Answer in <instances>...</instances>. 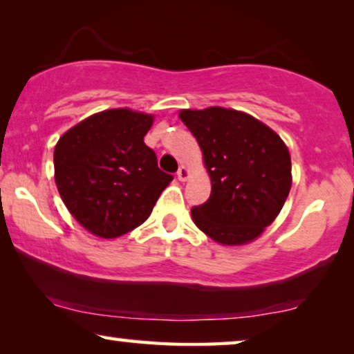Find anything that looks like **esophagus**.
Segmentation results:
<instances>
[{"label": "esophagus", "mask_w": 354, "mask_h": 354, "mask_svg": "<svg viewBox=\"0 0 354 354\" xmlns=\"http://www.w3.org/2000/svg\"><path fill=\"white\" fill-rule=\"evenodd\" d=\"M177 177H178V180H180V182H187L188 177H190V169H188L187 166H182L180 169H178Z\"/></svg>", "instance_id": "esophagus-1"}]
</instances>
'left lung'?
<instances>
[{
	"instance_id": "left-lung-1",
	"label": "left lung",
	"mask_w": 354,
	"mask_h": 354,
	"mask_svg": "<svg viewBox=\"0 0 354 354\" xmlns=\"http://www.w3.org/2000/svg\"><path fill=\"white\" fill-rule=\"evenodd\" d=\"M211 178V195L192 209L198 229L225 246L246 245L279 216L292 188V159L269 125L243 111L182 109Z\"/></svg>"
}]
</instances>
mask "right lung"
Masks as SVG:
<instances>
[{
  "label": "right lung",
  "instance_id": "add662e5",
  "mask_svg": "<svg viewBox=\"0 0 354 354\" xmlns=\"http://www.w3.org/2000/svg\"><path fill=\"white\" fill-rule=\"evenodd\" d=\"M154 115L129 108L91 114L61 135L55 182L74 219L100 239H118L151 214L172 176L143 138Z\"/></svg>",
  "mask_w": 354,
  "mask_h": 354
}]
</instances>
